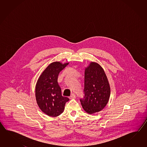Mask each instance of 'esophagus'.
<instances>
[{
	"label": "esophagus",
	"mask_w": 147,
	"mask_h": 147,
	"mask_svg": "<svg viewBox=\"0 0 147 147\" xmlns=\"http://www.w3.org/2000/svg\"><path fill=\"white\" fill-rule=\"evenodd\" d=\"M76 97H76V96L75 94H72L70 98V99H75Z\"/></svg>",
	"instance_id": "obj_1"
}]
</instances>
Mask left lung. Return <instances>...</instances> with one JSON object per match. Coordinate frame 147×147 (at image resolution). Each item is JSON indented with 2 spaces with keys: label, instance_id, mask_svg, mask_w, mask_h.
I'll return each mask as SVG.
<instances>
[{
  "label": "left lung",
  "instance_id": "1",
  "mask_svg": "<svg viewBox=\"0 0 147 147\" xmlns=\"http://www.w3.org/2000/svg\"><path fill=\"white\" fill-rule=\"evenodd\" d=\"M84 94L80 101L84 109L89 114L100 111L108 102L109 82L102 68L97 63H91L85 69Z\"/></svg>",
  "mask_w": 147,
  "mask_h": 147
}]
</instances>
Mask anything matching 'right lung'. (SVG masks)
I'll use <instances>...</instances> for the list:
<instances>
[{"mask_svg":"<svg viewBox=\"0 0 147 147\" xmlns=\"http://www.w3.org/2000/svg\"><path fill=\"white\" fill-rule=\"evenodd\" d=\"M68 63H50L38 80L36 86V98L41 111L47 115L55 117L63 111L68 97H63L58 83V77Z\"/></svg>","mask_w":147,"mask_h":147,"instance_id":"obj_1","label":"right lung"}]
</instances>
